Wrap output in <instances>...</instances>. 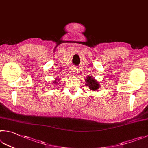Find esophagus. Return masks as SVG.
<instances>
[{
  "label": "esophagus",
  "mask_w": 148,
  "mask_h": 148,
  "mask_svg": "<svg viewBox=\"0 0 148 148\" xmlns=\"http://www.w3.org/2000/svg\"><path fill=\"white\" fill-rule=\"evenodd\" d=\"M72 72L74 76H76V75L77 74V69L76 68V67H73L72 69Z\"/></svg>",
  "instance_id": "34e87169"
}]
</instances>
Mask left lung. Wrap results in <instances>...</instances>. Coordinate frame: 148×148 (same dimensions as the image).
I'll use <instances>...</instances> for the list:
<instances>
[{
    "label": "left lung",
    "mask_w": 148,
    "mask_h": 148,
    "mask_svg": "<svg viewBox=\"0 0 148 148\" xmlns=\"http://www.w3.org/2000/svg\"><path fill=\"white\" fill-rule=\"evenodd\" d=\"M85 82V85L88 86L91 90H97L100 86L99 83L92 76H88Z\"/></svg>",
    "instance_id": "1"
}]
</instances>
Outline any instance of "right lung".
Here are the masks:
<instances>
[{"label":"right lung","instance_id":"1","mask_svg":"<svg viewBox=\"0 0 148 148\" xmlns=\"http://www.w3.org/2000/svg\"><path fill=\"white\" fill-rule=\"evenodd\" d=\"M53 83H54V84H57L58 82L57 81H55V82H53Z\"/></svg>","mask_w":148,"mask_h":148}]
</instances>
